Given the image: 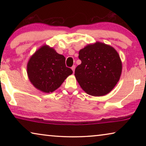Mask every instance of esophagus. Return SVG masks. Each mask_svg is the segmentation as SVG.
<instances>
[{"instance_id": "34e87169", "label": "esophagus", "mask_w": 146, "mask_h": 146, "mask_svg": "<svg viewBox=\"0 0 146 146\" xmlns=\"http://www.w3.org/2000/svg\"><path fill=\"white\" fill-rule=\"evenodd\" d=\"M71 70H72L74 72V71H75V66H73L72 67H71Z\"/></svg>"}]
</instances>
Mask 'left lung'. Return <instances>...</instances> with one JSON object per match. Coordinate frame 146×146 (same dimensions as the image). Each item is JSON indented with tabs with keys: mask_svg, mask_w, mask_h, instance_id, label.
I'll use <instances>...</instances> for the list:
<instances>
[{
	"mask_svg": "<svg viewBox=\"0 0 146 146\" xmlns=\"http://www.w3.org/2000/svg\"><path fill=\"white\" fill-rule=\"evenodd\" d=\"M81 64L75 75L88 95L100 97L111 91L119 80L122 62L113 47L100 42L86 46L79 51Z\"/></svg>",
	"mask_w": 146,
	"mask_h": 146,
	"instance_id": "obj_1",
	"label": "left lung"
}]
</instances>
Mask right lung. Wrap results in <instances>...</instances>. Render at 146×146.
I'll use <instances>...</instances> for the list:
<instances>
[{"mask_svg":"<svg viewBox=\"0 0 146 146\" xmlns=\"http://www.w3.org/2000/svg\"><path fill=\"white\" fill-rule=\"evenodd\" d=\"M66 58L53 48L44 46L31 56L27 66L29 80L33 85L45 93L53 92L73 73L66 67Z\"/></svg>","mask_w":146,"mask_h":146,"instance_id":"right-lung-1","label":"right lung"}]
</instances>
